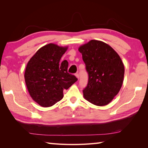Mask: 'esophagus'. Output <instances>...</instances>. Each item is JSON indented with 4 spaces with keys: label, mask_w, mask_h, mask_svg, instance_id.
Wrapping results in <instances>:
<instances>
[{
    "label": "esophagus",
    "mask_w": 148,
    "mask_h": 148,
    "mask_svg": "<svg viewBox=\"0 0 148 148\" xmlns=\"http://www.w3.org/2000/svg\"><path fill=\"white\" fill-rule=\"evenodd\" d=\"M75 76H76V77L77 78V79H79V74H78V73H76V74H75Z\"/></svg>",
    "instance_id": "obj_1"
}]
</instances>
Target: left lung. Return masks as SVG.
Here are the masks:
<instances>
[{"mask_svg": "<svg viewBox=\"0 0 148 148\" xmlns=\"http://www.w3.org/2000/svg\"><path fill=\"white\" fill-rule=\"evenodd\" d=\"M78 50L88 73V82L83 91L84 98L95 106L108 105L123 81L125 68L120 56L108 44L97 40H90Z\"/></svg>", "mask_w": 148, "mask_h": 148, "instance_id": "left-lung-1", "label": "left lung"}]
</instances>
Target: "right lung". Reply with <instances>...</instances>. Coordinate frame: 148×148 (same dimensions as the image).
Listing matches in <instances>:
<instances>
[{"label": "right lung", "mask_w": 148, "mask_h": 148, "mask_svg": "<svg viewBox=\"0 0 148 148\" xmlns=\"http://www.w3.org/2000/svg\"><path fill=\"white\" fill-rule=\"evenodd\" d=\"M68 49L49 43L37 50L28 62L24 77L32 99L44 108L51 107L64 97L77 79L67 72L68 62L60 59Z\"/></svg>", "instance_id": "add662e5"}]
</instances>
